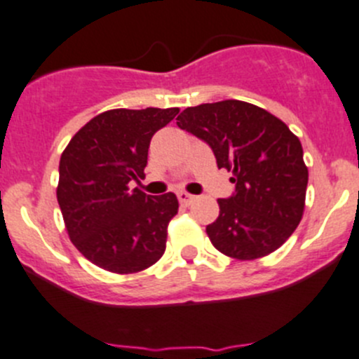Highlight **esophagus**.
Wrapping results in <instances>:
<instances>
[{"label": "esophagus", "instance_id": "34e87169", "mask_svg": "<svg viewBox=\"0 0 359 359\" xmlns=\"http://www.w3.org/2000/svg\"><path fill=\"white\" fill-rule=\"evenodd\" d=\"M177 198H179V202L182 203V205H189V203L195 200V196L186 193V191H180V193H177Z\"/></svg>", "mask_w": 359, "mask_h": 359}]
</instances>
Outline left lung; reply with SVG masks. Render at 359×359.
Returning <instances> with one entry per match:
<instances>
[{
  "instance_id": "obj_1",
  "label": "left lung",
  "mask_w": 359,
  "mask_h": 359,
  "mask_svg": "<svg viewBox=\"0 0 359 359\" xmlns=\"http://www.w3.org/2000/svg\"><path fill=\"white\" fill-rule=\"evenodd\" d=\"M177 126L203 140L217 168L233 175V195L217 200L219 216L205 229L214 248L237 260L278 250L304 210L308 168L299 138L266 109L233 99L186 108Z\"/></svg>"
}]
</instances>
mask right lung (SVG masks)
<instances>
[{"label":"right lung","instance_id":"right-lung-1","mask_svg":"<svg viewBox=\"0 0 359 359\" xmlns=\"http://www.w3.org/2000/svg\"><path fill=\"white\" fill-rule=\"evenodd\" d=\"M179 108L109 109L74 134L60 159L56 198L70 241L100 269L133 274L166 250L168 223L179 210L173 193L130 189L143 179L154 134Z\"/></svg>","mask_w":359,"mask_h":359}]
</instances>
